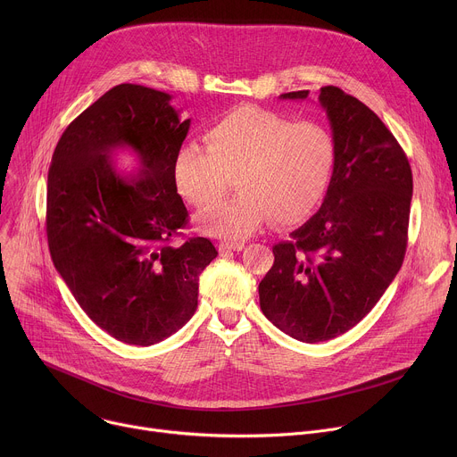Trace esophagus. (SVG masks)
Here are the masks:
<instances>
[{"mask_svg":"<svg viewBox=\"0 0 457 457\" xmlns=\"http://www.w3.org/2000/svg\"><path fill=\"white\" fill-rule=\"evenodd\" d=\"M242 249H244V242H220V244H219V251H220V253L242 251Z\"/></svg>","mask_w":457,"mask_h":457,"instance_id":"34e87169","label":"esophagus"}]
</instances>
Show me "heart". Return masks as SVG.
<instances>
[{
    "mask_svg": "<svg viewBox=\"0 0 457 457\" xmlns=\"http://www.w3.org/2000/svg\"><path fill=\"white\" fill-rule=\"evenodd\" d=\"M206 145L184 143L173 161L182 197L197 208L235 197L204 213L201 228L222 238H245L270 219L287 226L305 220L333 182L338 148L331 129L316 120L296 122L278 112L238 106L206 129Z\"/></svg>",
    "mask_w": 457,
    "mask_h": 457,
    "instance_id": "b5f03b06",
    "label": "heart"
}]
</instances>
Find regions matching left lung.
Wrapping results in <instances>:
<instances>
[{"instance_id":"left-lung-1","label":"left lung","mask_w":457,"mask_h":457,"mask_svg":"<svg viewBox=\"0 0 457 457\" xmlns=\"http://www.w3.org/2000/svg\"><path fill=\"white\" fill-rule=\"evenodd\" d=\"M318 99L338 148L333 182L321 208L273 245V268L258 286L266 318L305 344L353 329L395 280L412 199L409 159L383 120L338 87L320 88Z\"/></svg>"}]
</instances>
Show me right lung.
<instances>
[{"label":"right lung","mask_w":457,"mask_h":457,"mask_svg":"<svg viewBox=\"0 0 457 457\" xmlns=\"http://www.w3.org/2000/svg\"><path fill=\"white\" fill-rule=\"evenodd\" d=\"M171 96L122 83L64 129L46 184L52 262L88 318L129 345H154L193 316L199 277L219 254L204 237L171 244L187 226L173 161L187 136ZM144 170L120 178L115 147Z\"/></svg>","instance_id":"add662e5"}]
</instances>
